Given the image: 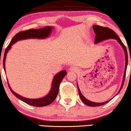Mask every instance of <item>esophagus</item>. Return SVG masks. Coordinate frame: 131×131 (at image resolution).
<instances>
[{"instance_id":"esophagus-1","label":"esophagus","mask_w":131,"mask_h":131,"mask_svg":"<svg viewBox=\"0 0 131 131\" xmlns=\"http://www.w3.org/2000/svg\"><path fill=\"white\" fill-rule=\"evenodd\" d=\"M69 70L70 71H72V72H78L79 69L78 67H76V66H71V67H70Z\"/></svg>"}]
</instances>
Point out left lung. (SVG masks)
<instances>
[{"mask_svg": "<svg viewBox=\"0 0 131 131\" xmlns=\"http://www.w3.org/2000/svg\"><path fill=\"white\" fill-rule=\"evenodd\" d=\"M92 28H93V29H94V33H95V35H96L95 39V43L96 44V43H98L101 42L103 40H107V39H116V40H117L118 42H119V43L121 45V46L123 49V51H124V52H125V57H126L125 72H124V75H123V81H122V83L121 89H120L119 91L118 92V93H119L120 91H121V89H122L123 85H124L125 79V76H126V69H127V66H128V52H127V49H126V46L124 45V44H123L122 42L121 39H120L119 36L116 35L115 32H114L113 30L110 29V28H107V27H103L97 26V25L93 26ZM78 88L79 94L80 99L82 100V101H83V103L84 104H85L87 105H89V106H91V107L101 106V105H104V104H107V103H108V102L112 99H112L109 100H108V101H107L105 102H104V103H95V102L91 101H89V100H87L85 96L82 95V94L81 93V92H80V91L79 89V88L78 84Z\"/></svg>", "mask_w": 131, "mask_h": 131, "instance_id": "left-lung-1", "label": "left lung"}]
</instances>
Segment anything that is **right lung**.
Segmentation results:
<instances>
[{
  "mask_svg": "<svg viewBox=\"0 0 131 131\" xmlns=\"http://www.w3.org/2000/svg\"><path fill=\"white\" fill-rule=\"evenodd\" d=\"M53 27H45L44 28H39V29H30L26 31H20L18 33L15 35V36L13 37L10 41V43L9 44L8 47L5 50L4 57H3V64L4 70L5 71V60H6V53H8L9 50H10L11 48V46L13 44L15 43L18 41L21 40H24V39H45L46 37H49L51 35V33ZM67 74L66 70H62L57 73L56 75H55L53 77L52 82V86L51 89L49 94L45 96L44 97L40 98H37V99H30V98H27L23 96L19 95V94L15 93L14 91H12V89L10 88L9 85L8 83L9 88L10 91L14 95L19 99L21 101H23L24 103H26L27 104H29L32 106L35 107H43L50 104L55 100L57 98V95H58L59 91V87H60V83L61 82L62 80L65 77Z\"/></svg>",
  "mask_w": 131,
  "mask_h": 131,
  "instance_id": "right-lung-1",
  "label": "right lung"
}]
</instances>
